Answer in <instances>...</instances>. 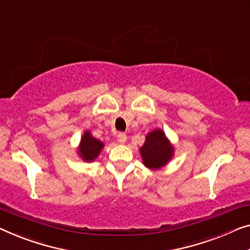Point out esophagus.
I'll list each match as a JSON object with an SVG mask.
<instances>
[{
	"instance_id": "obj_1",
	"label": "esophagus",
	"mask_w": 250,
	"mask_h": 250,
	"mask_svg": "<svg viewBox=\"0 0 250 250\" xmlns=\"http://www.w3.org/2000/svg\"><path fill=\"white\" fill-rule=\"evenodd\" d=\"M117 139H118V141H119V143H120V144H125V141H126L125 133H124V132H119L118 136H117Z\"/></svg>"
}]
</instances>
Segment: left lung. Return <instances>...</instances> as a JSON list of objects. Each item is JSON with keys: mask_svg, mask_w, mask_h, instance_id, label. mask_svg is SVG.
Wrapping results in <instances>:
<instances>
[{"mask_svg": "<svg viewBox=\"0 0 250 250\" xmlns=\"http://www.w3.org/2000/svg\"><path fill=\"white\" fill-rule=\"evenodd\" d=\"M139 151L144 165L149 169L156 170L163 168L170 162L175 149L162 129H154L146 136Z\"/></svg>", "mask_w": 250, "mask_h": 250, "instance_id": "1", "label": "left lung"}]
</instances>
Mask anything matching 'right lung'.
Segmentation results:
<instances>
[{"instance_id":"1","label":"right lung","mask_w":250,"mask_h":250,"mask_svg":"<svg viewBox=\"0 0 250 250\" xmlns=\"http://www.w3.org/2000/svg\"><path fill=\"white\" fill-rule=\"evenodd\" d=\"M104 147V143L101 140L96 139L92 136L91 131H84L83 136L81 138L80 146L77 148V154L84 162L91 163L94 162L99 157L100 152L102 151Z\"/></svg>"}]
</instances>
